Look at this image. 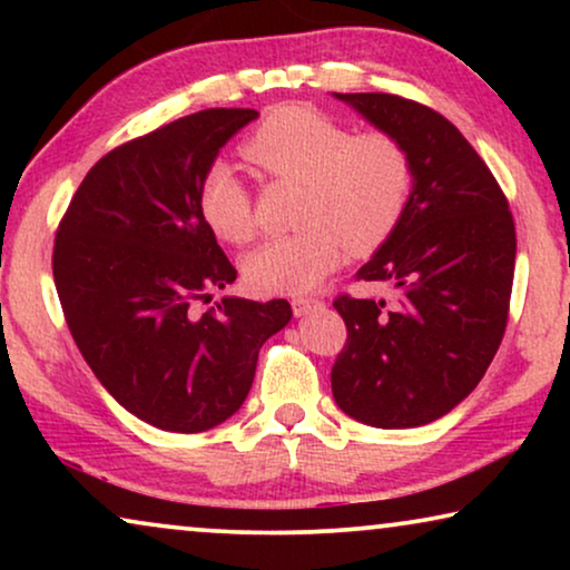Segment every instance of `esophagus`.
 Segmentation results:
<instances>
[{"mask_svg": "<svg viewBox=\"0 0 570 570\" xmlns=\"http://www.w3.org/2000/svg\"><path fill=\"white\" fill-rule=\"evenodd\" d=\"M291 306H293L295 316H308V314H314V311L322 308L324 303L318 298H293Z\"/></svg>", "mask_w": 570, "mask_h": 570, "instance_id": "34e87169", "label": "esophagus"}]
</instances>
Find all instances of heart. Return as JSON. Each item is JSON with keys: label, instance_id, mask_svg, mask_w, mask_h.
I'll use <instances>...</instances> for the list:
<instances>
[{"label": "heart", "instance_id": "1", "mask_svg": "<svg viewBox=\"0 0 570 570\" xmlns=\"http://www.w3.org/2000/svg\"><path fill=\"white\" fill-rule=\"evenodd\" d=\"M246 160L264 174L301 181L291 236L248 254L244 275L254 291L308 293L350 254H371L400 225L412 191L404 145L381 129L350 131L311 106H279L244 142ZM199 213L215 236L246 246L256 236L248 186L228 163L202 178Z\"/></svg>", "mask_w": 570, "mask_h": 570}]
</instances>
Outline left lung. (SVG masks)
Here are the masks:
<instances>
[{"label":"left lung","instance_id":"8db88e82","mask_svg":"<svg viewBox=\"0 0 570 570\" xmlns=\"http://www.w3.org/2000/svg\"><path fill=\"white\" fill-rule=\"evenodd\" d=\"M404 145V215L357 279L394 301L340 295L347 342L332 368L342 412L373 428H417L456 407L501 347L517 230L501 186L454 124L389 92H334Z\"/></svg>","mask_w":570,"mask_h":570}]
</instances>
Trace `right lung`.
<instances>
[{
	"mask_svg": "<svg viewBox=\"0 0 570 570\" xmlns=\"http://www.w3.org/2000/svg\"><path fill=\"white\" fill-rule=\"evenodd\" d=\"M254 108H207L124 142L82 178L53 240L67 326L106 392L160 431L202 433L244 404L285 298H223L236 267L199 213L202 178Z\"/></svg>",
	"mask_w": 570,
	"mask_h": 570,
	"instance_id": "right-lung-1",
	"label": "right lung"
}]
</instances>
